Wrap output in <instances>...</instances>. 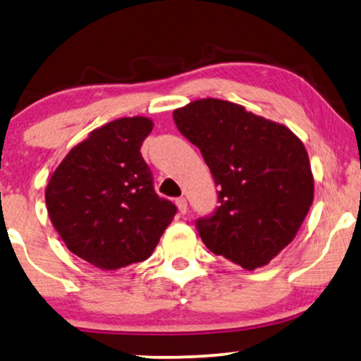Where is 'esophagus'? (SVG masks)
Listing matches in <instances>:
<instances>
[{
    "label": "esophagus",
    "mask_w": 361,
    "mask_h": 361,
    "mask_svg": "<svg viewBox=\"0 0 361 361\" xmlns=\"http://www.w3.org/2000/svg\"><path fill=\"white\" fill-rule=\"evenodd\" d=\"M176 207H178V211L181 212V214H186V211H188V202H186V199L185 197H176Z\"/></svg>",
    "instance_id": "obj_1"
}]
</instances>
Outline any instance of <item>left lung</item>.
I'll use <instances>...</instances> for the list:
<instances>
[{"mask_svg":"<svg viewBox=\"0 0 361 361\" xmlns=\"http://www.w3.org/2000/svg\"><path fill=\"white\" fill-rule=\"evenodd\" d=\"M173 120L219 186V206L196 220L204 245L248 271L266 266L293 240L313 204L303 142L283 125L219 99L191 102Z\"/></svg>","mask_w":361,"mask_h":361,"instance_id":"obj_1","label":"left lung"}]
</instances>
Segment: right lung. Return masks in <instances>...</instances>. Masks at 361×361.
Instances as JSON below:
<instances>
[{
  "mask_svg": "<svg viewBox=\"0 0 361 361\" xmlns=\"http://www.w3.org/2000/svg\"><path fill=\"white\" fill-rule=\"evenodd\" d=\"M144 116L106 123L69 150L48 181L45 201L68 250L105 271L146 261L176 206L154 190L141 146Z\"/></svg>",
  "mask_w": 361,
  "mask_h": 361,
  "instance_id": "1",
  "label": "right lung"
}]
</instances>
